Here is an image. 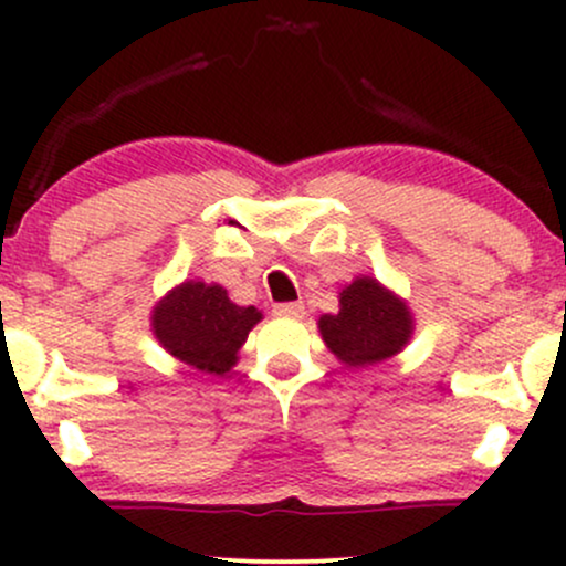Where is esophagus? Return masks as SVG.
I'll return each mask as SVG.
<instances>
[{
	"mask_svg": "<svg viewBox=\"0 0 566 566\" xmlns=\"http://www.w3.org/2000/svg\"><path fill=\"white\" fill-rule=\"evenodd\" d=\"M274 314L284 316V319H303L305 308H303V303H276Z\"/></svg>",
	"mask_w": 566,
	"mask_h": 566,
	"instance_id": "1",
	"label": "esophagus"
}]
</instances>
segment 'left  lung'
Listing matches in <instances>:
<instances>
[{"label":"left lung","instance_id":"1","mask_svg":"<svg viewBox=\"0 0 566 566\" xmlns=\"http://www.w3.org/2000/svg\"><path fill=\"white\" fill-rule=\"evenodd\" d=\"M319 333L346 367H373L407 346L412 314L378 279L356 276L340 292V311L319 319Z\"/></svg>","mask_w":566,"mask_h":566}]
</instances>
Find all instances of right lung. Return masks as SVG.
Listing matches in <instances>:
<instances>
[{
  "instance_id": "1",
  "label": "right lung",
  "mask_w": 566,
  "mask_h": 566,
  "mask_svg": "<svg viewBox=\"0 0 566 566\" xmlns=\"http://www.w3.org/2000/svg\"><path fill=\"white\" fill-rule=\"evenodd\" d=\"M261 319L255 305L231 303L220 284L184 282L157 303L151 327L175 359L201 373L223 375L237 365L239 348Z\"/></svg>"
}]
</instances>
